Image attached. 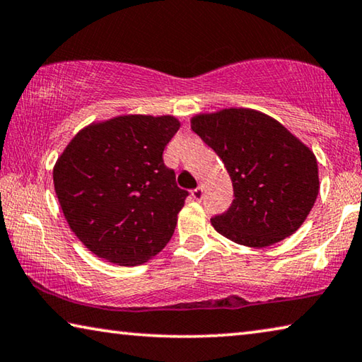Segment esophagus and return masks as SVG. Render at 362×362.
I'll return each instance as SVG.
<instances>
[{
	"label": "esophagus",
	"instance_id": "esophagus-1",
	"mask_svg": "<svg viewBox=\"0 0 362 362\" xmlns=\"http://www.w3.org/2000/svg\"><path fill=\"white\" fill-rule=\"evenodd\" d=\"M203 197H204V192H203V188H202V187L194 188V190L192 192V198L194 199V202H202Z\"/></svg>",
	"mask_w": 362,
	"mask_h": 362
}]
</instances>
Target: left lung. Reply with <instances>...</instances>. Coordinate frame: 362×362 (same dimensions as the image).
I'll return each instance as SVG.
<instances>
[{
	"instance_id": "left-lung-1",
	"label": "left lung",
	"mask_w": 362,
	"mask_h": 362,
	"mask_svg": "<svg viewBox=\"0 0 362 362\" xmlns=\"http://www.w3.org/2000/svg\"><path fill=\"white\" fill-rule=\"evenodd\" d=\"M192 130L232 179L230 208L211 219L217 232L262 248L301 227L319 193L317 160L305 143L267 114L243 107L194 116Z\"/></svg>"
}]
</instances>
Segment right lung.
<instances>
[{"label":"right lung","mask_w":362,"mask_h":362,"mask_svg":"<svg viewBox=\"0 0 362 362\" xmlns=\"http://www.w3.org/2000/svg\"><path fill=\"white\" fill-rule=\"evenodd\" d=\"M180 122L119 116L74 136L54 165L56 197L77 238L98 257L139 266L172 237L187 190L163 151Z\"/></svg>","instance_id":"right-lung-1"}]
</instances>
